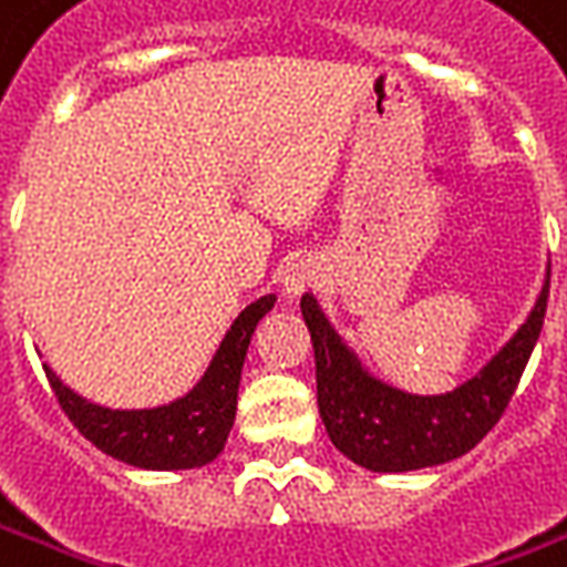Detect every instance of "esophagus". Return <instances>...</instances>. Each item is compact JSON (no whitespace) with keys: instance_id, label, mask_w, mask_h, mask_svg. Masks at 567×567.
<instances>
[{"instance_id":"34e87169","label":"esophagus","mask_w":567,"mask_h":567,"mask_svg":"<svg viewBox=\"0 0 567 567\" xmlns=\"http://www.w3.org/2000/svg\"><path fill=\"white\" fill-rule=\"evenodd\" d=\"M319 267L312 264V260H307V257H297V260H291L288 267H285L282 272V291L285 297H300L303 291H310L312 285L319 282Z\"/></svg>"}]
</instances>
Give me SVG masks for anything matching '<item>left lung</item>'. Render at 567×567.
Returning <instances> with one entry per match:
<instances>
[{
  "instance_id": "8db88e82",
  "label": "left lung",
  "mask_w": 567,
  "mask_h": 567,
  "mask_svg": "<svg viewBox=\"0 0 567 567\" xmlns=\"http://www.w3.org/2000/svg\"><path fill=\"white\" fill-rule=\"evenodd\" d=\"M549 270L528 319L485 368L451 393H405L374 378L312 295L300 297L316 352V395L334 449L371 473H411L473 451L516 393L546 316Z\"/></svg>"
}]
</instances>
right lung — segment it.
I'll list each match as a JSON object with an SVG mask.
<instances>
[{"instance_id": "1", "label": "right lung", "mask_w": 567, "mask_h": 567, "mask_svg": "<svg viewBox=\"0 0 567 567\" xmlns=\"http://www.w3.org/2000/svg\"><path fill=\"white\" fill-rule=\"evenodd\" d=\"M276 295L248 303L212 355L199 383L187 395L156 408H106L70 390L49 365V383L79 433L94 449L137 470H196L212 463L227 445L236 421L239 380L257 322L272 310Z\"/></svg>"}]
</instances>
